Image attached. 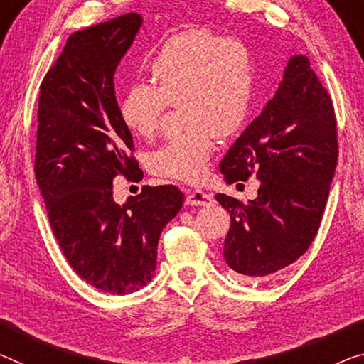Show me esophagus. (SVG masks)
<instances>
[{"instance_id":"esophagus-1","label":"esophagus","mask_w":364,"mask_h":364,"mask_svg":"<svg viewBox=\"0 0 364 364\" xmlns=\"http://www.w3.org/2000/svg\"><path fill=\"white\" fill-rule=\"evenodd\" d=\"M186 203L193 206H208L213 203V198H211V195L203 192V190H188Z\"/></svg>"}]
</instances>
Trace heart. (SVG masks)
<instances>
[{"mask_svg":"<svg viewBox=\"0 0 364 364\" xmlns=\"http://www.w3.org/2000/svg\"><path fill=\"white\" fill-rule=\"evenodd\" d=\"M149 85H133L119 114L133 135L151 138L169 105L178 104L186 130L151 151L154 176L198 182L208 171L215 139L236 135L247 120L254 97V61L242 41L221 38L192 27L166 38L146 63Z\"/></svg>","mask_w":364,"mask_h":364,"instance_id":"1","label":"heart"}]
</instances>
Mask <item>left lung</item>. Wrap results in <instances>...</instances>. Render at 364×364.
Here are the masks:
<instances>
[{"instance_id": "left-lung-1", "label": "left lung", "mask_w": 364, "mask_h": 364, "mask_svg": "<svg viewBox=\"0 0 364 364\" xmlns=\"http://www.w3.org/2000/svg\"><path fill=\"white\" fill-rule=\"evenodd\" d=\"M338 159L331 94L309 58L288 61L275 97L245 128L220 169L228 183L260 181L257 198L216 200L231 215L226 264L245 279L267 278L291 265L314 240Z\"/></svg>"}]
</instances>
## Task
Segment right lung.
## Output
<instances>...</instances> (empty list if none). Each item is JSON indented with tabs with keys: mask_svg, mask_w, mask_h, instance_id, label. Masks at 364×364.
Segmentation results:
<instances>
[{
	"mask_svg": "<svg viewBox=\"0 0 364 364\" xmlns=\"http://www.w3.org/2000/svg\"><path fill=\"white\" fill-rule=\"evenodd\" d=\"M141 16L128 13L71 33L41 85L36 178L61 252L77 275L110 294L151 282L163 228L183 205L176 186H144L114 201L117 176L138 178L114 75Z\"/></svg>",
	"mask_w": 364,
	"mask_h": 364,
	"instance_id": "add662e5",
	"label": "right lung"
}]
</instances>
